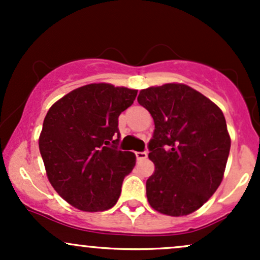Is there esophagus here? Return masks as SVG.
<instances>
[{
	"label": "esophagus",
	"instance_id": "esophagus-1",
	"mask_svg": "<svg viewBox=\"0 0 260 260\" xmlns=\"http://www.w3.org/2000/svg\"><path fill=\"white\" fill-rule=\"evenodd\" d=\"M136 156H137V160L140 161V160H144V159H147L148 154L145 153V151H137V153H136Z\"/></svg>",
	"mask_w": 260,
	"mask_h": 260
}]
</instances>
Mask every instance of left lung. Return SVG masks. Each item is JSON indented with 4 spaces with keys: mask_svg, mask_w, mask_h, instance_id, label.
<instances>
[{
    "mask_svg": "<svg viewBox=\"0 0 260 260\" xmlns=\"http://www.w3.org/2000/svg\"><path fill=\"white\" fill-rule=\"evenodd\" d=\"M137 100L155 124L148 145L155 165L147 180L149 204L165 215H188L209 201L223 178L231 147L223 113L181 83L143 89Z\"/></svg>",
    "mask_w": 260,
    "mask_h": 260,
    "instance_id": "obj_1",
    "label": "left lung"
}]
</instances>
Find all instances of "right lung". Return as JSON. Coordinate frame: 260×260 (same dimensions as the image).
I'll return each mask as SVG.
<instances>
[{"label":"right lung","instance_id":"right-lung-1","mask_svg":"<svg viewBox=\"0 0 260 260\" xmlns=\"http://www.w3.org/2000/svg\"><path fill=\"white\" fill-rule=\"evenodd\" d=\"M137 92L92 83L68 92L47 111L39 149L50 183L72 207L92 213L117 203L123 178L136 165V155L116 145L118 116Z\"/></svg>","mask_w":260,"mask_h":260}]
</instances>
